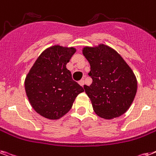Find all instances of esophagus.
Here are the masks:
<instances>
[{"label": "esophagus", "mask_w": 156, "mask_h": 156, "mask_svg": "<svg viewBox=\"0 0 156 156\" xmlns=\"http://www.w3.org/2000/svg\"><path fill=\"white\" fill-rule=\"evenodd\" d=\"M78 83H79V85H80V86H82V87H83V86H84L85 82H84V80L82 79V80L79 81V82H78Z\"/></svg>", "instance_id": "obj_1"}]
</instances>
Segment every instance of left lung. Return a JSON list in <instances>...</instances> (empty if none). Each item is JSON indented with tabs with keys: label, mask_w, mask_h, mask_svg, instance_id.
I'll use <instances>...</instances> for the list:
<instances>
[{
	"label": "left lung",
	"mask_w": 156,
	"mask_h": 156,
	"mask_svg": "<svg viewBox=\"0 0 156 156\" xmlns=\"http://www.w3.org/2000/svg\"><path fill=\"white\" fill-rule=\"evenodd\" d=\"M82 54L90 65V87L85 92L90 98L94 111L105 119L121 116L134 101L137 79L134 72L117 51L104 44L86 46Z\"/></svg>",
	"instance_id": "8db88e82"
}]
</instances>
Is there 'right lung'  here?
<instances>
[{"label":"right lung","instance_id":"1","mask_svg":"<svg viewBox=\"0 0 156 156\" xmlns=\"http://www.w3.org/2000/svg\"><path fill=\"white\" fill-rule=\"evenodd\" d=\"M74 47L53 45L40 54L26 75L25 89L34 111L48 119H58L71 109L84 90L72 79L66 64Z\"/></svg>","mask_w":156,"mask_h":156}]
</instances>
